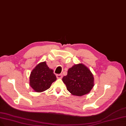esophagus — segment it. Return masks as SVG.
Wrapping results in <instances>:
<instances>
[{
	"label": "esophagus",
	"mask_w": 126,
	"mask_h": 126,
	"mask_svg": "<svg viewBox=\"0 0 126 126\" xmlns=\"http://www.w3.org/2000/svg\"><path fill=\"white\" fill-rule=\"evenodd\" d=\"M56 77H57V79H62L63 78V75L62 74H57L56 75Z\"/></svg>",
	"instance_id": "1"
}]
</instances>
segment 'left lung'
Instances as JSON below:
<instances>
[{
  "label": "left lung",
  "instance_id": "left-lung-1",
  "mask_svg": "<svg viewBox=\"0 0 126 126\" xmlns=\"http://www.w3.org/2000/svg\"><path fill=\"white\" fill-rule=\"evenodd\" d=\"M67 89L72 94L82 96L90 92L94 86V78L89 69L82 63L75 64L69 69L63 78Z\"/></svg>",
  "mask_w": 126,
  "mask_h": 126
}]
</instances>
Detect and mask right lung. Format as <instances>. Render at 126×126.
<instances>
[{"label": "right lung", "mask_w": 126, "mask_h": 126, "mask_svg": "<svg viewBox=\"0 0 126 126\" xmlns=\"http://www.w3.org/2000/svg\"><path fill=\"white\" fill-rule=\"evenodd\" d=\"M53 72V70L48 67L46 62L39 63L30 75V85L36 92L45 91L57 79Z\"/></svg>", "instance_id": "obj_1"}]
</instances>
